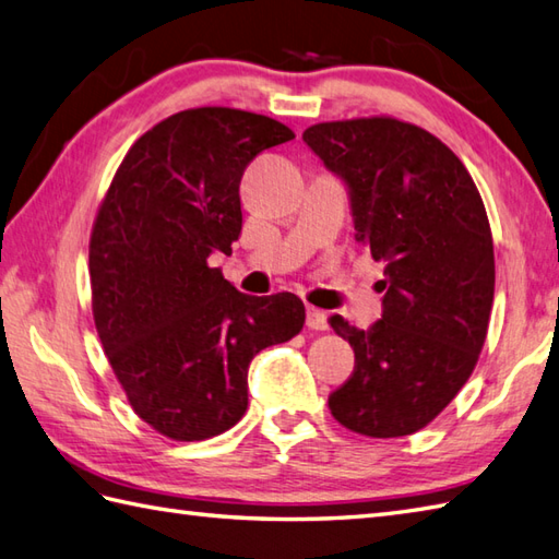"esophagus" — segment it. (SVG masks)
Here are the masks:
<instances>
[{
  "mask_svg": "<svg viewBox=\"0 0 559 559\" xmlns=\"http://www.w3.org/2000/svg\"><path fill=\"white\" fill-rule=\"evenodd\" d=\"M326 312L317 310V307H307V326L314 329V331H326L329 322H326Z\"/></svg>",
  "mask_w": 559,
  "mask_h": 559,
  "instance_id": "obj_1",
  "label": "esophagus"
}]
</instances>
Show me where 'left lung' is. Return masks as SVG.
Segmentation results:
<instances>
[{
  "instance_id": "obj_1",
  "label": "left lung",
  "mask_w": 559,
  "mask_h": 559,
  "mask_svg": "<svg viewBox=\"0 0 559 559\" xmlns=\"http://www.w3.org/2000/svg\"><path fill=\"white\" fill-rule=\"evenodd\" d=\"M302 139L348 185L355 237L386 264L382 319H329L355 353L329 411L365 437L413 435L468 382L488 336L495 252L480 192L454 151L396 117L312 124Z\"/></svg>"
}]
</instances>
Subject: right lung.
Masks as SVG:
<instances>
[{
    "label": "right lung",
    "instance_id": "add662e5",
    "mask_svg": "<svg viewBox=\"0 0 559 559\" xmlns=\"http://www.w3.org/2000/svg\"><path fill=\"white\" fill-rule=\"evenodd\" d=\"M290 139L286 124L247 110L170 115L127 151L93 223L105 355L139 418L177 442L230 430L247 411L249 362L305 324L298 295L254 298L209 266L240 237L245 168Z\"/></svg>",
    "mask_w": 559,
    "mask_h": 559
}]
</instances>
